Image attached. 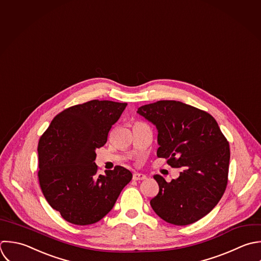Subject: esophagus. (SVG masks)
I'll return each instance as SVG.
<instances>
[{
  "mask_svg": "<svg viewBox=\"0 0 261 261\" xmlns=\"http://www.w3.org/2000/svg\"><path fill=\"white\" fill-rule=\"evenodd\" d=\"M145 179H146V176L144 174H141V173L133 174V180H135V181H140V180H145Z\"/></svg>",
  "mask_w": 261,
  "mask_h": 261,
  "instance_id": "1",
  "label": "esophagus"
}]
</instances>
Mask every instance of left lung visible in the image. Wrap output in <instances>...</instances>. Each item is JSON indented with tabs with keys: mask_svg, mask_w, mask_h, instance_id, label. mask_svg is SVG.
<instances>
[{
	"mask_svg": "<svg viewBox=\"0 0 261 261\" xmlns=\"http://www.w3.org/2000/svg\"><path fill=\"white\" fill-rule=\"evenodd\" d=\"M137 113L158 129L159 158L181 168L168 183L154 175L160 191L150 200L154 213L176 226L193 224L219 203L228 184L229 142L208 113L177 100L145 105Z\"/></svg>",
	"mask_w": 261,
	"mask_h": 261,
	"instance_id": "1",
	"label": "left lung"
}]
</instances>
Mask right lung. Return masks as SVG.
Listing matches in <instances>:
<instances>
[{
    "label": "right lung",
    "mask_w": 261,
    "mask_h": 261,
    "mask_svg": "<svg viewBox=\"0 0 261 261\" xmlns=\"http://www.w3.org/2000/svg\"><path fill=\"white\" fill-rule=\"evenodd\" d=\"M126 102L93 99L58 114L41 135L38 181L48 204L64 220L86 226L100 221L131 181L129 170L117 166L97 174L95 149L103 146Z\"/></svg>",
    "instance_id": "add662e5"
}]
</instances>
